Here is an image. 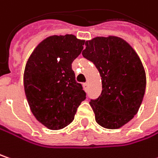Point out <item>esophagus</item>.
Returning a JSON list of instances; mask_svg holds the SVG:
<instances>
[{"label":"esophagus","instance_id":"1","mask_svg":"<svg viewBox=\"0 0 158 158\" xmlns=\"http://www.w3.org/2000/svg\"><path fill=\"white\" fill-rule=\"evenodd\" d=\"M83 88H84L85 90H86V89L88 88V83H83Z\"/></svg>","mask_w":158,"mask_h":158}]
</instances>
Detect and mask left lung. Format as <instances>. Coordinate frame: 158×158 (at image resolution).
I'll use <instances>...</instances> for the list:
<instances>
[{
	"label": "left lung",
	"mask_w": 158,
	"mask_h": 158,
	"mask_svg": "<svg viewBox=\"0 0 158 158\" xmlns=\"http://www.w3.org/2000/svg\"><path fill=\"white\" fill-rule=\"evenodd\" d=\"M83 56L99 70L102 91L90 105L95 120L118 129L138 113L146 89V73L138 54L120 37H95L85 42Z\"/></svg>",
	"instance_id": "8db88e82"
}]
</instances>
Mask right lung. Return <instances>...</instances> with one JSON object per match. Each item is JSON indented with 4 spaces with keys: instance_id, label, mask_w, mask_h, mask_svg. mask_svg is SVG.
<instances>
[{
    "instance_id": "obj_1",
    "label": "right lung",
    "mask_w": 158,
    "mask_h": 158,
    "mask_svg": "<svg viewBox=\"0 0 158 158\" xmlns=\"http://www.w3.org/2000/svg\"><path fill=\"white\" fill-rule=\"evenodd\" d=\"M83 45L84 41L73 35L50 36L37 45L27 62V99L35 117L48 129L59 130L73 122L77 107L86 99L72 69Z\"/></svg>"
}]
</instances>
